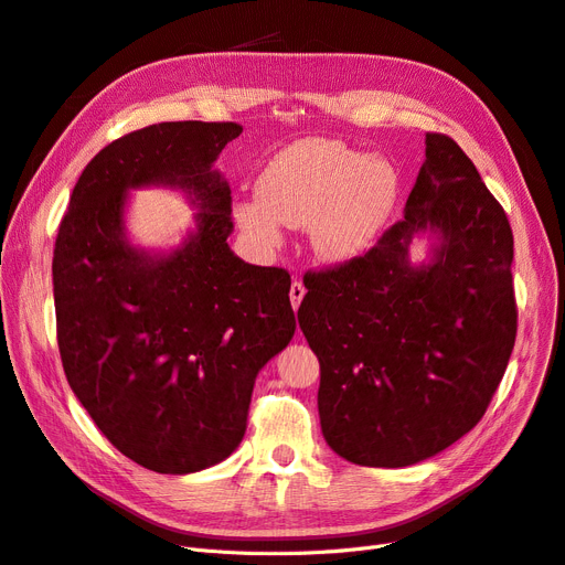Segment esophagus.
Wrapping results in <instances>:
<instances>
[{"mask_svg": "<svg viewBox=\"0 0 565 565\" xmlns=\"http://www.w3.org/2000/svg\"><path fill=\"white\" fill-rule=\"evenodd\" d=\"M303 297H306V287H303V282H299V280L291 282V287H289V301H291V308L297 310V308L301 306Z\"/></svg>", "mask_w": 565, "mask_h": 565, "instance_id": "esophagus-1", "label": "esophagus"}]
</instances>
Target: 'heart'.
<instances>
[{
	"mask_svg": "<svg viewBox=\"0 0 565 565\" xmlns=\"http://www.w3.org/2000/svg\"><path fill=\"white\" fill-rule=\"evenodd\" d=\"M259 201L234 209L241 230L262 245L280 243V224L310 227L315 253L345 262L375 238L396 199L387 160L327 139H303L280 150L257 180Z\"/></svg>",
	"mask_w": 565,
	"mask_h": 565,
	"instance_id": "b5f03b06",
	"label": "heart"
}]
</instances>
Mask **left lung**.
Listing matches in <instances>:
<instances>
[{
    "instance_id": "obj_1",
    "label": "left lung",
    "mask_w": 565,
    "mask_h": 565,
    "mask_svg": "<svg viewBox=\"0 0 565 565\" xmlns=\"http://www.w3.org/2000/svg\"><path fill=\"white\" fill-rule=\"evenodd\" d=\"M419 231L439 247L411 267ZM512 255L508 215L476 164L428 131L403 220L369 253L303 276L299 324L320 359V424L335 455L413 466L482 419L516 335Z\"/></svg>"
}]
</instances>
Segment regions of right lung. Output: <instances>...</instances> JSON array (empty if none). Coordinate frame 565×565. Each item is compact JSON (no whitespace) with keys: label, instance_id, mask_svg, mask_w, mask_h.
<instances>
[{"label":"right lung","instance_id":"obj_1","mask_svg":"<svg viewBox=\"0 0 565 565\" xmlns=\"http://www.w3.org/2000/svg\"><path fill=\"white\" fill-rule=\"evenodd\" d=\"M236 122H160L108 143L83 169L53 253L57 348L99 431L139 466L185 476L243 440L259 369L295 335L289 274L238 259L232 190L213 162ZM171 184L198 232L154 258L124 238L126 190Z\"/></svg>","mask_w":565,"mask_h":565}]
</instances>
